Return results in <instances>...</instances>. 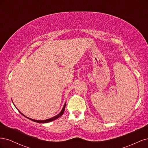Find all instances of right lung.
<instances>
[{"label": "right lung", "mask_w": 148, "mask_h": 148, "mask_svg": "<svg viewBox=\"0 0 148 148\" xmlns=\"http://www.w3.org/2000/svg\"><path fill=\"white\" fill-rule=\"evenodd\" d=\"M13 105L15 106V104H13ZM65 106H66V102L65 103V104H64V107H63V108H62V110L60 111V112L59 114H57V115H56V116H54V117H52V118H51V119H46V120H34V119H31V118H29V117H26L25 115H24L23 114H22L21 112L16 107V108L18 110V111L20 112V113L21 114V115H23V116H25V117H26V118H28V119H29V120H32V121H33V122H38V123H48V122H52V121H53V120H55L56 119H58V118H59L60 117H61V116L63 115V114H64V110H65Z\"/></svg>", "instance_id": "add662e5"}]
</instances>
